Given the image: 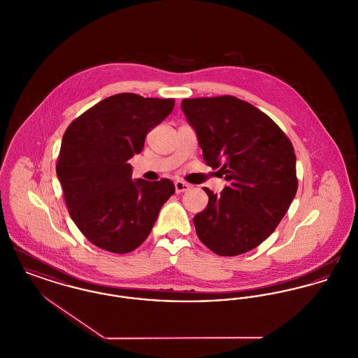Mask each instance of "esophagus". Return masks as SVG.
<instances>
[{
    "mask_svg": "<svg viewBox=\"0 0 358 358\" xmlns=\"http://www.w3.org/2000/svg\"><path fill=\"white\" fill-rule=\"evenodd\" d=\"M174 187H176V192H177V193L185 192V190H188L190 188L189 184H187V182H184V181H180V180H177V181L174 182Z\"/></svg>",
    "mask_w": 358,
    "mask_h": 358,
    "instance_id": "obj_1",
    "label": "esophagus"
}]
</instances>
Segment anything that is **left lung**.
Listing matches in <instances>:
<instances>
[{
    "mask_svg": "<svg viewBox=\"0 0 358 358\" xmlns=\"http://www.w3.org/2000/svg\"><path fill=\"white\" fill-rule=\"evenodd\" d=\"M206 164L229 182L193 217L199 239L217 255H239L278 226L297 190L296 155L287 135L252 104L232 96L185 99Z\"/></svg>",
    "mask_w": 358,
    "mask_h": 358,
    "instance_id": "obj_1",
    "label": "left lung"
}]
</instances>
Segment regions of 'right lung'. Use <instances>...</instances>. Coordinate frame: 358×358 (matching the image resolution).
Masks as SVG:
<instances>
[{"label":"right lung","mask_w":358,"mask_h":358,"mask_svg":"<svg viewBox=\"0 0 358 358\" xmlns=\"http://www.w3.org/2000/svg\"><path fill=\"white\" fill-rule=\"evenodd\" d=\"M173 108L174 99L120 93L92 106L66 129L57 176L73 222L97 248L117 254L139 248L176 192L168 178L132 180L128 164Z\"/></svg>","instance_id":"right-lung-1"}]
</instances>
